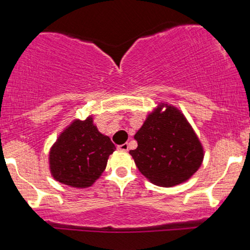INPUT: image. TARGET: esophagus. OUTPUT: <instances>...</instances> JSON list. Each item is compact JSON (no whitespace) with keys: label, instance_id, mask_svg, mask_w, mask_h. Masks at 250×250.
Masks as SVG:
<instances>
[{"label":"esophagus","instance_id":"esophagus-1","mask_svg":"<svg viewBox=\"0 0 250 250\" xmlns=\"http://www.w3.org/2000/svg\"><path fill=\"white\" fill-rule=\"evenodd\" d=\"M117 149H119V150L127 151L128 149H129V146H128V143H123V145H119V146H117Z\"/></svg>","mask_w":250,"mask_h":250}]
</instances>
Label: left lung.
<instances>
[{"label":"left lung","mask_w":250,"mask_h":250,"mask_svg":"<svg viewBox=\"0 0 250 250\" xmlns=\"http://www.w3.org/2000/svg\"><path fill=\"white\" fill-rule=\"evenodd\" d=\"M163 107V105H162ZM137 148L129 151L139 170L154 185L173 187L200 168L202 146L185 116L174 107L151 113L135 134Z\"/></svg>","instance_id":"obj_1"}]
</instances>
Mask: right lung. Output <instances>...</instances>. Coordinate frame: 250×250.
Instances as JSON below:
<instances>
[{"label": "right lung", "instance_id": "obj_1", "mask_svg": "<svg viewBox=\"0 0 250 250\" xmlns=\"http://www.w3.org/2000/svg\"><path fill=\"white\" fill-rule=\"evenodd\" d=\"M115 149L110 139L97 130L91 117L75 121L51 148V174L56 181L71 187H89L103 173L109 155Z\"/></svg>", "mask_w": 250, "mask_h": 250}]
</instances>
